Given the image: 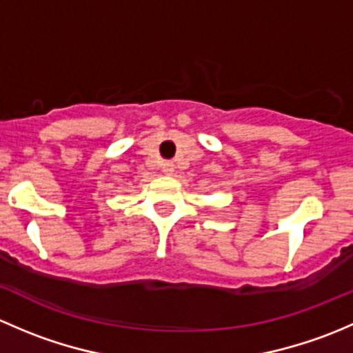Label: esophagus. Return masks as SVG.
I'll use <instances>...</instances> for the list:
<instances>
[{"instance_id": "obj_1", "label": "esophagus", "mask_w": 353, "mask_h": 353, "mask_svg": "<svg viewBox=\"0 0 353 353\" xmlns=\"http://www.w3.org/2000/svg\"><path fill=\"white\" fill-rule=\"evenodd\" d=\"M174 169H176V167H174V163L170 162V160H167V162L162 163V172L167 174V176H172Z\"/></svg>"}]
</instances>
